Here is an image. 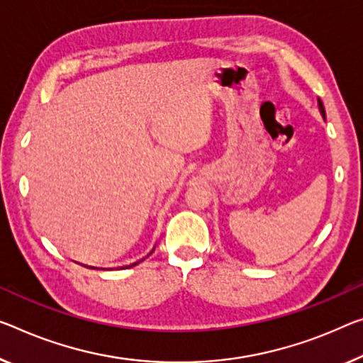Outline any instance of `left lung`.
I'll return each mask as SVG.
<instances>
[{"label": "left lung", "instance_id": "8db88e82", "mask_svg": "<svg viewBox=\"0 0 363 363\" xmlns=\"http://www.w3.org/2000/svg\"><path fill=\"white\" fill-rule=\"evenodd\" d=\"M318 107H320V111H321V115L325 116V107H323V102L320 99H318Z\"/></svg>", "mask_w": 363, "mask_h": 363}]
</instances>
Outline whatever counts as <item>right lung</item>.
Masks as SVG:
<instances>
[{"mask_svg":"<svg viewBox=\"0 0 363 363\" xmlns=\"http://www.w3.org/2000/svg\"><path fill=\"white\" fill-rule=\"evenodd\" d=\"M135 264H136V263H135Z\"/></svg>","mask_w":363,"mask_h":363,"instance_id":"1","label":"right lung"}]
</instances>
